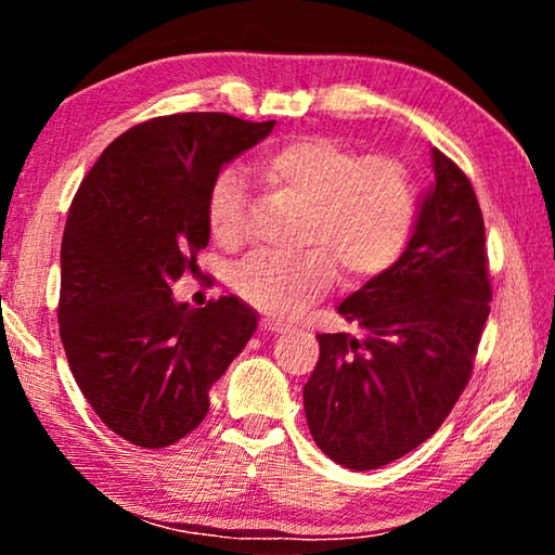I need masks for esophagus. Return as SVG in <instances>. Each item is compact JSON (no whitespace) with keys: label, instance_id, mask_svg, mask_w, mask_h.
<instances>
[{"label":"esophagus","instance_id":"esophagus-1","mask_svg":"<svg viewBox=\"0 0 555 555\" xmlns=\"http://www.w3.org/2000/svg\"><path fill=\"white\" fill-rule=\"evenodd\" d=\"M259 327H261V333H286L288 331L286 323L274 321V318H261Z\"/></svg>","mask_w":555,"mask_h":555}]
</instances>
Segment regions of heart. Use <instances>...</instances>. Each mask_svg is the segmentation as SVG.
I'll list each match as a JSON object with an SVG mask.
<instances>
[{
	"label": "heart",
	"mask_w": 555,
	"mask_h": 555,
	"mask_svg": "<svg viewBox=\"0 0 555 555\" xmlns=\"http://www.w3.org/2000/svg\"><path fill=\"white\" fill-rule=\"evenodd\" d=\"M251 171L269 191L300 205L296 255H257L240 267L234 291L259 311L291 315L321 300L337 271L347 286L384 274L401 257L416 218L409 168L391 156H362L333 137H298L269 149ZM212 240L237 249L249 240L247 185L224 168L208 191Z\"/></svg>",
	"instance_id": "obj_1"
}]
</instances>
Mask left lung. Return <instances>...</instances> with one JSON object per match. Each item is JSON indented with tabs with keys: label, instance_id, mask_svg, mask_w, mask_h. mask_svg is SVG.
<instances>
[{
	"label": "left lung",
	"instance_id": "1",
	"mask_svg": "<svg viewBox=\"0 0 555 555\" xmlns=\"http://www.w3.org/2000/svg\"><path fill=\"white\" fill-rule=\"evenodd\" d=\"M434 171L406 251L337 308L362 335H318L321 360L304 387L308 428L350 469L389 465L436 434L467 387L490 315L473 183L438 149Z\"/></svg>",
	"mask_w": 555,
	"mask_h": 555
}]
</instances>
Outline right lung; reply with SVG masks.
Wrapping results in <instances>:
<instances>
[{"label": "right lung", "mask_w": 555, "mask_h": 555, "mask_svg": "<svg viewBox=\"0 0 555 555\" xmlns=\"http://www.w3.org/2000/svg\"><path fill=\"white\" fill-rule=\"evenodd\" d=\"M274 125L224 112L154 117L117 137L75 193L61 343L82 397L131 446L166 448L198 428L210 387L257 331L240 298L191 308L171 284L208 247L205 203L222 164Z\"/></svg>", "instance_id": "add662e5"}]
</instances>
